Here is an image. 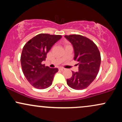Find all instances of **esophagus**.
Listing matches in <instances>:
<instances>
[{
	"label": "esophagus",
	"mask_w": 122,
	"mask_h": 122,
	"mask_svg": "<svg viewBox=\"0 0 122 122\" xmlns=\"http://www.w3.org/2000/svg\"><path fill=\"white\" fill-rule=\"evenodd\" d=\"M59 70L60 71H63L65 70V68H59Z\"/></svg>",
	"instance_id": "34e87169"
}]
</instances>
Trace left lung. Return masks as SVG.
<instances>
[{
  "mask_svg": "<svg viewBox=\"0 0 122 122\" xmlns=\"http://www.w3.org/2000/svg\"><path fill=\"white\" fill-rule=\"evenodd\" d=\"M64 37L72 43L74 60L79 62V72L72 71V76L66 79L67 84L76 90L85 89L93 82L99 72L101 63L100 51L88 38L76 34Z\"/></svg>",
  "mask_w": 122,
  "mask_h": 122,
  "instance_id": "1",
  "label": "left lung"
}]
</instances>
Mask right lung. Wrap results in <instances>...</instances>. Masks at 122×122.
I'll return each instance as SVG.
<instances>
[{"instance_id": "add662e5", "label": "right lung", "mask_w": 122, "mask_h": 122, "mask_svg": "<svg viewBox=\"0 0 122 122\" xmlns=\"http://www.w3.org/2000/svg\"><path fill=\"white\" fill-rule=\"evenodd\" d=\"M62 38L60 35L40 34L25 44L22 51L20 63L25 77L32 86L39 89L52 84L58 68H50L42 64L51 47Z\"/></svg>"}]
</instances>
